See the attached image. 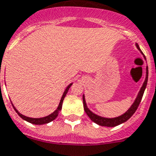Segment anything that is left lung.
I'll use <instances>...</instances> for the list:
<instances>
[{
  "instance_id": "8db88e82",
  "label": "left lung",
  "mask_w": 156,
  "mask_h": 156,
  "mask_svg": "<svg viewBox=\"0 0 156 156\" xmlns=\"http://www.w3.org/2000/svg\"><path fill=\"white\" fill-rule=\"evenodd\" d=\"M136 47H137V49L141 51V53L142 55H144L142 53V51L140 49V47L137 44H136ZM144 58L146 59V57L144 55ZM147 80H148V67L147 66V75H146V79H145V82L143 83V85L141 87V90L139 91V93L137 95V97H136V100H135V101L133 102V104L132 105V106L128 109L127 111H126L123 115H120V116H119V117L116 118H111V119H109V118H104L101 117V116H99V115H96V114H94L91 111V110H89L86 104V101H85V97H84V95L83 96V107H84V110H85V112L87 115H88V117L91 119V121H93L94 123H97L98 125L101 126H105V127H115V126H118L121 124V123H124L127 120H128L129 119H130L133 115L134 113L136 112V109H137V107H138L139 104H140V102L141 101V98L143 97V94H144L145 89L147 87Z\"/></svg>"
}]
</instances>
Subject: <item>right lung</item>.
Masks as SVG:
<instances>
[{
  "label": "right lung",
  "mask_w": 156,
  "mask_h": 156,
  "mask_svg": "<svg viewBox=\"0 0 156 156\" xmlns=\"http://www.w3.org/2000/svg\"><path fill=\"white\" fill-rule=\"evenodd\" d=\"M72 84L73 83H70L69 85L66 87V89H65V91H64V94H63L62 97H61V100H60V101H59V106H58V108H57L56 110H55L54 112L52 113V114H51L50 115H48V116H46V117H43V118H39V119H34V118H29V117H27V116H24V115H23L22 114H20L19 111H18L16 109H15V107L13 105V107H14V109H15V110L16 111V113H17L18 115H20V117L22 118L23 119H24V120H26L27 122H28V123H33V124H37V125H41V124H45V123H50V122H51V121H53L55 119V118L58 116V114H59V112L61 110V109H62V104H63V101H64V99H65V96H66V94H67L68 91H69V87L71 86H72Z\"/></svg>",
  "instance_id": "obj_1"
}]
</instances>
